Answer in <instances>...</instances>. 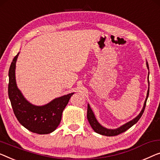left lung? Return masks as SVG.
Here are the masks:
<instances>
[{
	"instance_id": "8db88e82",
	"label": "left lung",
	"mask_w": 160,
	"mask_h": 160,
	"mask_svg": "<svg viewBox=\"0 0 160 160\" xmlns=\"http://www.w3.org/2000/svg\"><path fill=\"white\" fill-rule=\"evenodd\" d=\"M147 67L148 68V70L149 71V65H148V62L147 61ZM148 84H149V87H148V91H147V97H146V99L144 101V103H143V106L142 111H141L139 114H138L136 118H134L133 120H130L126 123H125L122 125V126H120L119 128H115V129H110V128H107L105 127H104L102 126V125L99 123V122L97 121V120L96 118L95 115H94L93 111L90 108V105L88 104L87 105V119L88 121H89L90 126H92V128L93 130L96 132V133L101 134V135L103 136H117L119 135L120 133H122L125 132L126 131L128 130L133 126L134 124H136V122L138 121V120L141 118L142 115H143V111H144V109L146 107V104H147V100L148 99V97H149V75H148Z\"/></svg>"
}]
</instances>
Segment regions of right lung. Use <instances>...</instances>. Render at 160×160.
Listing matches in <instances>:
<instances>
[{
	"mask_svg": "<svg viewBox=\"0 0 160 160\" xmlns=\"http://www.w3.org/2000/svg\"><path fill=\"white\" fill-rule=\"evenodd\" d=\"M18 54L13 59L8 71V97L15 116L24 128L33 133H52L59 126L63 111L74 92L57 97L42 106L30 103L18 89L16 82V63Z\"/></svg>",
	"mask_w": 160,
	"mask_h": 160,
	"instance_id": "right-lung-1",
	"label": "right lung"
}]
</instances>
